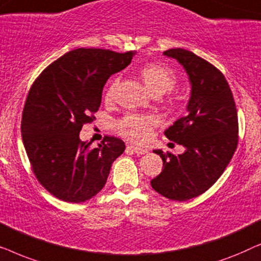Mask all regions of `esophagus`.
Returning <instances> with one entry per match:
<instances>
[{"mask_svg":"<svg viewBox=\"0 0 261 261\" xmlns=\"http://www.w3.org/2000/svg\"><path fill=\"white\" fill-rule=\"evenodd\" d=\"M128 149H130L132 152H134V153H137V154H146V153H147L148 151L146 148H142V147H138V146H134V145H129L127 147Z\"/></svg>","mask_w":261,"mask_h":261,"instance_id":"1","label":"esophagus"}]
</instances>
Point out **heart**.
I'll return each mask as SVG.
<instances>
[{
	"label": "heart",
	"mask_w": 261,
	"mask_h": 261,
	"mask_svg": "<svg viewBox=\"0 0 261 261\" xmlns=\"http://www.w3.org/2000/svg\"><path fill=\"white\" fill-rule=\"evenodd\" d=\"M141 80L149 91L154 95H163L172 90L177 83L174 71L165 64L148 63L139 70ZM117 84V80L110 82L106 90V99L112 101L114 91ZM155 124V119L152 115L142 114H128L117 122V129L122 137L129 139L134 142H144L151 137L152 128Z\"/></svg>",
	"instance_id": "1"
}]
</instances>
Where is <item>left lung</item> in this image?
<instances>
[{
  "instance_id": "1",
  "label": "left lung",
  "mask_w": 261,
  "mask_h": 261,
  "mask_svg": "<svg viewBox=\"0 0 261 261\" xmlns=\"http://www.w3.org/2000/svg\"><path fill=\"white\" fill-rule=\"evenodd\" d=\"M164 56L184 67L191 94L187 115L164 133L185 152L174 155L155 149L164 169L151 185L164 197L181 202L205 192L229 164L239 140L238 113L228 82L215 66L184 48L167 49Z\"/></svg>"
}]
</instances>
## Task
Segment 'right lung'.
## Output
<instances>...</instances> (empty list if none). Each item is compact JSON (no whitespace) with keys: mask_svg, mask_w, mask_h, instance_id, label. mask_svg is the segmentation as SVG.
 <instances>
[{"mask_svg":"<svg viewBox=\"0 0 261 261\" xmlns=\"http://www.w3.org/2000/svg\"><path fill=\"white\" fill-rule=\"evenodd\" d=\"M135 52L77 48L42 71L28 92L21 120L26 153L39 183L69 203L85 202L105 187L124 142L105 137L97 148L80 132L95 120L112 74L128 66Z\"/></svg>","mask_w":261,"mask_h":261,"instance_id":"add662e5","label":"right lung"}]
</instances>
